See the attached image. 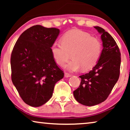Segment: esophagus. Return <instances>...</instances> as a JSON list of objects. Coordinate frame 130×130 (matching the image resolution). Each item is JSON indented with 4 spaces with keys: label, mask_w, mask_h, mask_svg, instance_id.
Segmentation results:
<instances>
[{
    "label": "esophagus",
    "mask_w": 130,
    "mask_h": 130,
    "mask_svg": "<svg viewBox=\"0 0 130 130\" xmlns=\"http://www.w3.org/2000/svg\"><path fill=\"white\" fill-rule=\"evenodd\" d=\"M71 76H72V75L69 73H64V77H71Z\"/></svg>",
    "instance_id": "esophagus-1"
}]
</instances>
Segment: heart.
Listing matches in <instances>:
<instances>
[{
    "label": "heart",
    "instance_id": "obj_1",
    "mask_svg": "<svg viewBox=\"0 0 130 130\" xmlns=\"http://www.w3.org/2000/svg\"><path fill=\"white\" fill-rule=\"evenodd\" d=\"M102 44L96 37L80 30L67 32L61 38V44L54 43L51 47L53 57L56 63L64 67L69 58L72 60L66 65L70 72L82 68L88 70L93 68L100 58Z\"/></svg>",
    "mask_w": 130,
    "mask_h": 130
}]
</instances>
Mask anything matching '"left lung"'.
I'll return each instance as SVG.
<instances>
[{
	"instance_id": "8db88e82",
	"label": "left lung",
	"mask_w": 130,
	"mask_h": 130,
	"mask_svg": "<svg viewBox=\"0 0 130 130\" xmlns=\"http://www.w3.org/2000/svg\"><path fill=\"white\" fill-rule=\"evenodd\" d=\"M94 28L101 35L102 53L92 70L79 76L80 85L73 92L78 102L89 106L106 100L119 79L121 66V53L114 39L103 28Z\"/></svg>"
}]
</instances>
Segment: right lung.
<instances>
[{
  "instance_id": "add662e5",
  "label": "right lung",
  "mask_w": 130,
  "mask_h": 130,
  "mask_svg": "<svg viewBox=\"0 0 130 130\" xmlns=\"http://www.w3.org/2000/svg\"><path fill=\"white\" fill-rule=\"evenodd\" d=\"M60 30L34 25L20 35L10 57L12 81L25 103L33 107L45 104L64 73L56 64L51 47Z\"/></svg>"
}]
</instances>
